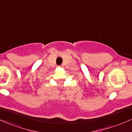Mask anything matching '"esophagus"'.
<instances>
[{
    "mask_svg": "<svg viewBox=\"0 0 132 132\" xmlns=\"http://www.w3.org/2000/svg\"><path fill=\"white\" fill-rule=\"evenodd\" d=\"M57 67H58V68H61V66H57Z\"/></svg>",
    "mask_w": 132,
    "mask_h": 132,
    "instance_id": "obj_1",
    "label": "esophagus"
}]
</instances>
